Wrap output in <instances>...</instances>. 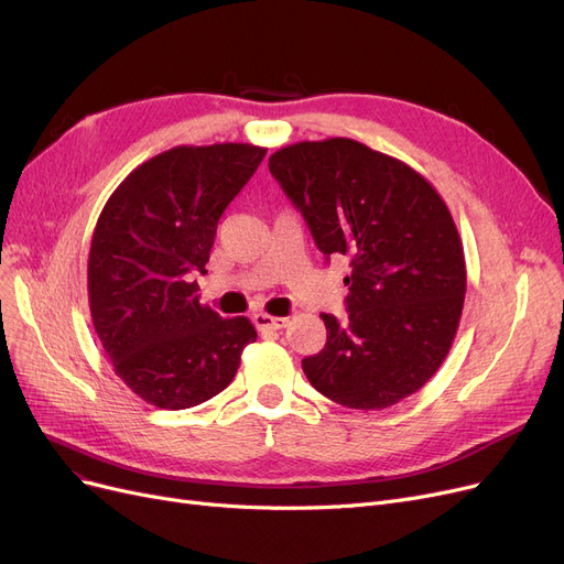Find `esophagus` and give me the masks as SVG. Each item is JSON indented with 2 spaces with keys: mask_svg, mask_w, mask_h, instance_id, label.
I'll return each mask as SVG.
<instances>
[{
  "mask_svg": "<svg viewBox=\"0 0 564 564\" xmlns=\"http://www.w3.org/2000/svg\"><path fill=\"white\" fill-rule=\"evenodd\" d=\"M253 325L258 329H283L288 325V317H274V315H267V313H256L253 315Z\"/></svg>",
  "mask_w": 564,
  "mask_h": 564,
  "instance_id": "34e87169",
  "label": "esophagus"
}]
</instances>
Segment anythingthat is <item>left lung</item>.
<instances>
[{"mask_svg":"<svg viewBox=\"0 0 564 564\" xmlns=\"http://www.w3.org/2000/svg\"><path fill=\"white\" fill-rule=\"evenodd\" d=\"M325 260L348 256L346 321L323 313L325 348L308 382L355 410L422 389L445 361L465 300V258L437 191L403 161L350 138L297 142L269 156Z\"/></svg>","mask_w":564,"mask_h":564,"instance_id":"8db88e82","label":"left lung"}]
</instances>
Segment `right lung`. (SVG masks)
<instances>
[{"label":"right lung","instance_id":"obj_1","mask_svg":"<svg viewBox=\"0 0 564 564\" xmlns=\"http://www.w3.org/2000/svg\"><path fill=\"white\" fill-rule=\"evenodd\" d=\"M264 154L241 142L175 147L138 165L99 216L87 264L94 329L115 373L147 403L209 401L258 338L243 315L203 306L193 276L207 274L218 218Z\"/></svg>","mask_w":564,"mask_h":564}]
</instances>
